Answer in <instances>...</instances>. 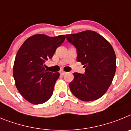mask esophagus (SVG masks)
<instances>
[{
    "label": "esophagus",
    "mask_w": 131,
    "mask_h": 131,
    "mask_svg": "<svg viewBox=\"0 0 131 131\" xmlns=\"http://www.w3.org/2000/svg\"><path fill=\"white\" fill-rule=\"evenodd\" d=\"M66 73H67V72H66L65 71H64V70H61V71H60V74H61V75H64V74H65Z\"/></svg>",
    "instance_id": "obj_1"
}]
</instances>
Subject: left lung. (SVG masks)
I'll list each match as a JSON object with an SVG mask.
<instances>
[{
  "mask_svg": "<svg viewBox=\"0 0 131 131\" xmlns=\"http://www.w3.org/2000/svg\"><path fill=\"white\" fill-rule=\"evenodd\" d=\"M77 49V61L84 65V74L74 72L69 84L71 92L84 102L94 101L105 94L114 78L116 56L111 44L91 30L67 35Z\"/></svg>",
  "mask_w": 131,
  "mask_h": 131,
  "instance_id": "8db88e82",
  "label": "left lung"
}]
</instances>
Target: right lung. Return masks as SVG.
<instances>
[{
	"label": "right lung",
	"instance_id": "add662e5",
	"mask_svg": "<svg viewBox=\"0 0 131 131\" xmlns=\"http://www.w3.org/2000/svg\"><path fill=\"white\" fill-rule=\"evenodd\" d=\"M64 39V35L52 37L37 34L27 39L18 50L14 63V78L19 92L30 103H43L53 95L60 74L48 72L45 62L53 57Z\"/></svg>",
	"mask_w": 131,
	"mask_h": 131
}]
</instances>
